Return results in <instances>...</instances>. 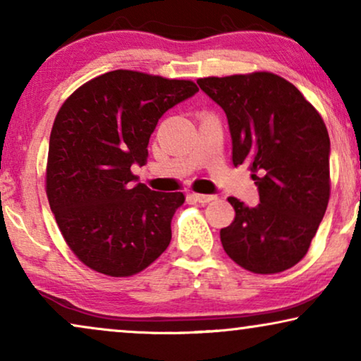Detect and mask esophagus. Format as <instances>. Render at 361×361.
Segmentation results:
<instances>
[{"label": "esophagus", "mask_w": 361, "mask_h": 361, "mask_svg": "<svg viewBox=\"0 0 361 361\" xmlns=\"http://www.w3.org/2000/svg\"><path fill=\"white\" fill-rule=\"evenodd\" d=\"M190 197H192V199H194L195 202H199V204H209V202L216 199L215 195H207V194H192Z\"/></svg>", "instance_id": "34e87169"}]
</instances>
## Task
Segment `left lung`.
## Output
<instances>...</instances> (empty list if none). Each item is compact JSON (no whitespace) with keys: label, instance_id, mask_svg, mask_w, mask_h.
I'll return each instance as SVG.
<instances>
[{"label":"left lung","instance_id":"1","mask_svg":"<svg viewBox=\"0 0 361 361\" xmlns=\"http://www.w3.org/2000/svg\"><path fill=\"white\" fill-rule=\"evenodd\" d=\"M228 118L233 166L248 164L259 204L228 202L235 220L220 230L225 253L255 274L293 268L307 250L330 199V140L319 111L271 72L197 80Z\"/></svg>","mask_w":361,"mask_h":361}]
</instances>
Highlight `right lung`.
Listing matches in <instances>:
<instances>
[{"instance_id": "right-lung-1", "label": "right lung", "mask_w": 361, "mask_h": 361, "mask_svg": "<svg viewBox=\"0 0 361 361\" xmlns=\"http://www.w3.org/2000/svg\"><path fill=\"white\" fill-rule=\"evenodd\" d=\"M199 92L192 80L113 71L78 87L54 120L46 194L72 253L111 278L141 273L171 243L182 192L131 185L159 118Z\"/></svg>"}]
</instances>
